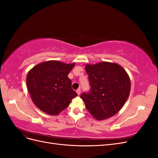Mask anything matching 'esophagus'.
Instances as JSON below:
<instances>
[{
  "label": "esophagus",
  "instance_id": "esophagus-1",
  "mask_svg": "<svg viewBox=\"0 0 158 158\" xmlns=\"http://www.w3.org/2000/svg\"><path fill=\"white\" fill-rule=\"evenodd\" d=\"M80 92H81V89H80V88H78L77 90H76V93L78 94V95H80Z\"/></svg>",
  "mask_w": 158,
  "mask_h": 158
}]
</instances>
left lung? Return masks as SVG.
<instances>
[{
    "label": "left lung",
    "instance_id": "obj_1",
    "mask_svg": "<svg viewBox=\"0 0 158 158\" xmlns=\"http://www.w3.org/2000/svg\"><path fill=\"white\" fill-rule=\"evenodd\" d=\"M90 89L80 95L90 114L103 120L117 114L127 100L131 81L126 71L115 63L102 62L85 66Z\"/></svg>",
    "mask_w": 158,
    "mask_h": 158
}]
</instances>
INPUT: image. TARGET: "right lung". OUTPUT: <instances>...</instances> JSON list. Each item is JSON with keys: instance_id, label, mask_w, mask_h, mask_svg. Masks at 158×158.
<instances>
[{"instance_id": "obj_1", "label": "right lung", "mask_w": 158, "mask_h": 158, "mask_svg": "<svg viewBox=\"0 0 158 158\" xmlns=\"http://www.w3.org/2000/svg\"><path fill=\"white\" fill-rule=\"evenodd\" d=\"M74 63L51 60L34 66L28 73L26 84L36 107L51 115H57L67 108L78 94L72 88L68 74Z\"/></svg>"}]
</instances>
